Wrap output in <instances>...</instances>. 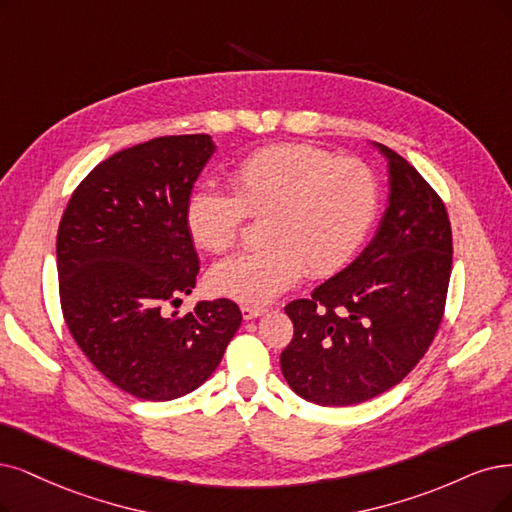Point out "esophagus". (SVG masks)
<instances>
[{
  "instance_id": "34e87169",
  "label": "esophagus",
  "mask_w": 512,
  "mask_h": 512,
  "mask_svg": "<svg viewBox=\"0 0 512 512\" xmlns=\"http://www.w3.org/2000/svg\"><path fill=\"white\" fill-rule=\"evenodd\" d=\"M240 310H242V318L244 320H253V318H257V316H261L263 312H266V310L259 308V306H242Z\"/></svg>"
}]
</instances>
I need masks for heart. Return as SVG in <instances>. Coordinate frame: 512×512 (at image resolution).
<instances>
[{
    "label": "heart",
    "mask_w": 512,
    "mask_h": 512,
    "mask_svg": "<svg viewBox=\"0 0 512 512\" xmlns=\"http://www.w3.org/2000/svg\"><path fill=\"white\" fill-rule=\"evenodd\" d=\"M232 194L202 185L187 196L183 221L198 249L221 253L236 242L244 215H266L263 249L215 263L208 285L242 304H268L308 272L329 276L361 249L380 208L373 170L308 143L253 151L230 173Z\"/></svg>",
    "instance_id": "obj_1"
}]
</instances>
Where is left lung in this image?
Returning <instances> with one entry per match:
<instances>
[{
  "instance_id": "left-lung-1",
  "label": "left lung",
  "mask_w": 512,
  "mask_h": 512,
  "mask_svg": "<svg viewBox=\"0 0 512 512\" xmlns=\"http://www.w3.org/2000/svg\"><path fill=\"white\" fill-rule=\"evenodd\" d=\"M388 160V206L380 227L348 268L285 308L293 339L280 354L301 399L348 407L405 380L443 320L451 276L445 204L405 158Z\"/></svg>"
}]
</instances>
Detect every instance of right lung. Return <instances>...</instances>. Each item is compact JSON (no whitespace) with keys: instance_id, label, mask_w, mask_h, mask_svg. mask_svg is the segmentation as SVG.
<instances>
[{"instance_id":"1","label":"right lung","mask_w":512,"mask_h":512,"mask_svg":"<svg viewBox=\"0 0 512 512\" xmlns=\"http://www.w3.org/2000/svg\"><path fill=\"white\" fill-rule=\"evenodd\" d=\"M215 154L208 135L158 137L94 166L56 236L67 329L111 384L173 401L204 384L242 323L230 299L198 301L200 261L183 221L187 196Z\"/></svg>"}]
</instances>
